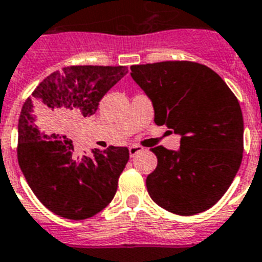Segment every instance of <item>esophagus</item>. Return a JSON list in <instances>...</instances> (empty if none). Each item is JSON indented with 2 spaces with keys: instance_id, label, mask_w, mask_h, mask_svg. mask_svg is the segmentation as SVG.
I'll return each instance as SVG.
<instances>
[{
  "instance_id": "1",
  "label": "esophagus",
  "mask_w": 262,
  "mask_h": 262,
  "mask_svg": "<svg viewBox=\"0 0 262 262\" xmlns=\"http://www.w3.org/2000/svg\"><path fill=\"white\" fill-rule=\"evenodd\" d=\"M128 151H129V157L133 158V157H135L138 152L143 151V147L138 146V144H131V146L128 147Z\"/></svg>"
}]
</instances>
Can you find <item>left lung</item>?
Masks as SVG:
<instances>
[{
	"label": "left lung",
	"instance_id": "obj_1",
	"mask_svg": "<svg viewBox=\"0 0 262 262\" xmlns=\"http://www.w3.org/2000/svg\"><path fill=\"white\" fill-rule=\"evenodd\" d=\"M152 103L158 126L181 135L178 151L151 148L158 166L146 179L155 204L179 215L210 209L232 185L244 152V119L230 88L209 67L162 61L131 67Z\"/></svg>",
	"mask_w": 262,
	"mask_h": 262
}]
</instances>
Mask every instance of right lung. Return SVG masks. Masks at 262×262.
Segmentation results:
<instances>
[{
    "instance_id": "obj_1",
    "label": "right lung",
    "mask_w": 262,
    "mask_h": 262,
    "mask_svg": "<svg viewBox=\"0 0 262 262\" xmlns=\"http://www.w3.org/2000/svg\"><path fill=\"white\" fill-rule=\"evenodd\" d=\"M127 67L72 66L45 77L24 103L18 119V165L28 185L52 213L85 220L115 196L128 162L127 147L92 150L80 157L68 127L96 112L101 97Z\"/></svg>"
}]
</instances>
